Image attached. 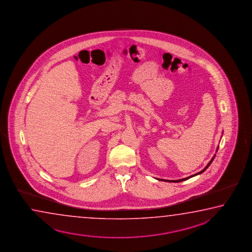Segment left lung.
<instances>
[{
    "mask_svg": "<svg viewBox=\"0 0 252 252\" xmlns=\"http://www.w3.org/2000/svg\"><path fill=\"white\" fill-rule=\"evenodd\" d=\"M222 133H223V131H222ZM218 149H219V146L217 147V150H216V153L218 152ZM215 155H216V154H214V157L212 158V159L210 160L209 163L206 165V166H205V168L203 169V170L200 171V172H198V173H196V174H195V175H190V176H189V177H186V178H183V179H179V180H163V179H158V181H164V182H167V183H180V182H183V181H185V180H188L189 179V178H191V177H194V176H196V175H200V174H202L204 171L206 170L207 168H208V166L212 164V162H213V160H214V158H215Z\"/></svg>",
    "mask_w": 252,
    "mask_h": 252,
    "instance_id": "1",
    "label": "left lung"
}]
</instances>
